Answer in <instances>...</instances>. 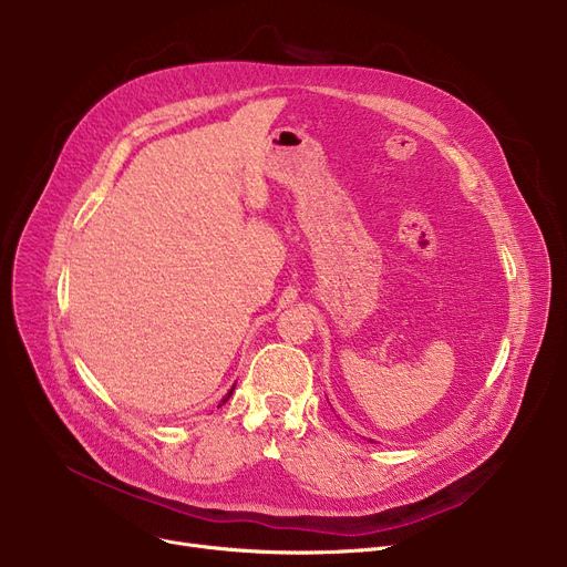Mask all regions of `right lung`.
I'll return each instance as SVG.
<instances>
[{
    "label": "right lung",
    "mask_w": 567,
    "mask_h": 567,
    "mask_svg": "<svg viewBox=\"0 0 567 567\" xmlns=\"http://www.w3.org/2000/svg\"><path fill=\"white\" fill-rule=\"evenodd\" d=\"M231 391H234V389H231ZM231 391H229V393H227V398H225V400H223V402H227V400H229V395H231Z\"/></svg>",
    "instance_id": "1"
}]
</instances>
